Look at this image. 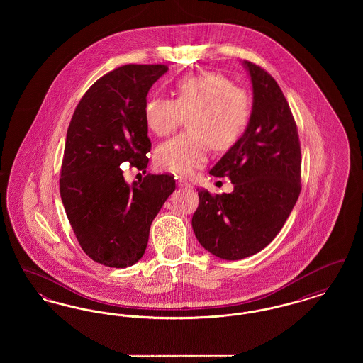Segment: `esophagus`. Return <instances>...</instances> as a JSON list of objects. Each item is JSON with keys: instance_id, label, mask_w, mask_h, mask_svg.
Wrapping results in <instances>:
<instances>
[{"instance_id": "obj_1", "label": "esophagus", "mask_w": 363, "mask_h": 363, "mask_svg": "<svg viewBox=\"0 0 363 363\" xmlns=\"http://www.w3.org/2000/svg\"><path fill=\"white\" fill-rule=\"evenodd\" d=\"M177 184L179 188H190V184L185 178H177Z\"/></svg>"}]
</instances>
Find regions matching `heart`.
<instances>
[{
  "label": "heart",
  "instance_id": "obj_1",
  "mask_svg": "<svg viewBox=\"0 0 363 363\" xmlns=\"http://www.w3.org/2000/svg\"><path fill=\"white\" fill-rule=\"evenodd\" d=\"M175 99L152 96L144 106V121L156 136H166L184 121L185 132L162 143L155 150V164L164 172L186 175L206 164L209 147L231 148L252 116L246 89L222 73L203 72L174 84Z\"/></svg>",
  "mask_w": 363,
  "mask_h": 363
}]
</instances>
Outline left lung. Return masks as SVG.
Returning <instances> with one entry per match:
<instances>
[{"label": "left lung", "mask_w": 363, "mask_h": 363, "mask_svg": "<svg viewBox=\"0 0 363 363\" xmlns=\"http://www.w3.org/2000/svg\"><path fill=\"white\" fill-rule=\"evenodd\" d=\"M253 86V107L242 138L209 172L228 177L231 193L199 190L191 225L213 256L241 259L274 241L301 193V143L289 102L277 80L243 61Z\"/></svg>", "instance_id": "8db88e82"}]
</instances>
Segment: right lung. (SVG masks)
Masks as SVG:
<instances>
[{"label": "right lung", "mask_w": 363, "mask_h": 363, "mask_svg": "<svg viewBox=\"0 0 363 363\" xmlns=\"http://www.w3.org/2000/svg\"><path fill=\"white\" fill-rule=\"evenodd\" d=\"M167 65L129 64L88 88L70 120L60 193L73 233L89 259L126 268L143 257L151 223L175 190L170 174L126 184L122 163L145 173L151 151L147 94Z\"/></svg>", "instance_id": "add662e5"}]
</instances>
